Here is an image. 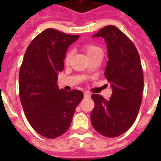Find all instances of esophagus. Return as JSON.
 <instances>
[{"label":"esophagus","instance_id":"34e87169","mask_svg":"<svg viewBox=\"0 0 161 161\" xmlns=\"http://www.w3.org/2000/svg\"><path fill=\"white\" fill-rule=\"evenodd\" d=\"M84 97H90V94L87 93H84Z\"/></svg>","mask_w":161,"mask_h":161}]
</instances>
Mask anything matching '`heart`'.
Listing matches in <instances>:
<instances>
[{
  "instance_id": "heart-1",
  "label": "heart",
  "mask_w": 161,
  "mask_h": 161,
  "mask_svg": "<svg viewBox=\"0 0 161 161\" xmlns=\"http://www.w3.org/2000/svg\"><path fill=\"white\" fill-rule=\"evenodd\" d=\"M83 50L85 51V52L86 53L87 56L89 58L92 57L94 55L97 53H102V49L100 47H97L96 45L94 44H92V43H86L83 46ZM72 52L71 50L68 51L65 54V56H64V63L66 64H68L69 62H70L71 59H72Z\"/></svg>"
}]
</instances>
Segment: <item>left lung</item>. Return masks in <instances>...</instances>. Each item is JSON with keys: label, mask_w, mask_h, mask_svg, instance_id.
I'll use <instances>...</instances> for the list:
<instances>
[{"label": "left lung", "mask_w": 161, "mask_h": 161, "mask_svg": "<svg viewBox=\"0 0 161 161\" xmlns=\"http://www.w3.org/2000/svg\"><path fill=\"white\" fill-rule=\"evenodd\" d=\"M93 37H103L107 44L109 60L105 76L111 85L112 95L109 101L99 94L92 95L95 106L91 123L102 136L117 137L137 118L142 103L143 68L136 46L119 28L106 25Z\"/></svg>", "instance_id": "8db88e82"}]
</instances>
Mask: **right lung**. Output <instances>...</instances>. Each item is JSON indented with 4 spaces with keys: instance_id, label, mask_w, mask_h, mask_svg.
Instances as JSON below:
<instances>
[{
    "instance_id": "obj_1",
    "label": "right lung",
    "mask_w": 161,
    "mask_h": 161,
    "mask_svg": "<svg viewBox=\"0 0 161 161\" xmlns=\"http://www.w3.org/2000/svg\"><path fill=\"white\" fill-rule=\"evenodd\" d=\"M79 37L46 29L29 44L20 68L19 97L25 117L35 131L47 139L68 130L83 99L81 91L68 92L57 85L66 51Z\"/></svg>"
}]
</instances>
